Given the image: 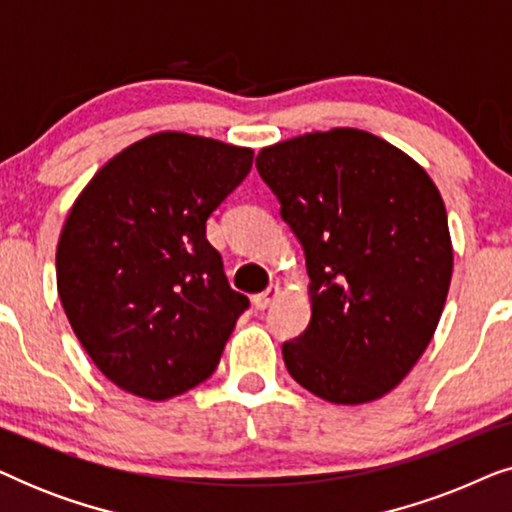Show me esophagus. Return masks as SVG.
<instances>
[{"instance_id": "esophagus-1", "label": "esophagus", "mask_w": 512, "mask_h": 512, "mask_svg": "<svg viewBox=\"0 0 512 512\" xmlns=\"http://www.w3.org/2000/svg\"><path fill=\"white\" fill-rule=\"evenodd\" d=\"M277 296H279V286L270 284L263 293H256V296L251 298V303H254L256 310H268V307L277 300Z\"/></svg>"}]
</instances>
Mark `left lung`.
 Returning <instances> with one entry per match:
<instances>
[{
  "label": "left lung",
  "instance_id": "left-lung-1",
  "mask_svg": "<svg viewBox=\"0 0 512 512\" xmlns=\"http://www.w3.org/2000/svg\"><path fill=\"white\" fill-rule=\"evenodd\" d=\"M303 244L312 319L284 342L289 375L328 403L375 401L429 347L452 279L447 212L401 149L356 128L310 132L256 158Z\"/></svg>",
  "mask_w": 512,
  "mask_h": 512
}]
</instances>
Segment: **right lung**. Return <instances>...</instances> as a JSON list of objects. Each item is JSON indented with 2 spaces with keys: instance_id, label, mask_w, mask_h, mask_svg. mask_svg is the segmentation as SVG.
Listing matches in <instances>:
<instances>
[{
  "instance_id": "add662e5",
  "label": "right lung",
  "mask_w": 512,
  "mask_h": 512,
  "mask_svg": "<svg viewBox=\"0 0 512 512\" xmlns=\"http://www.w3.org/2000/svg\"><path fill=\"white\" fill-rule=\"evenodd\" d=\"M254 151L158 132L109 160L60 233L58 293L100 373L165 401L219 366L249 298L230 289L207 219L242 184Z\"/></svg>"
}]
</instances>
